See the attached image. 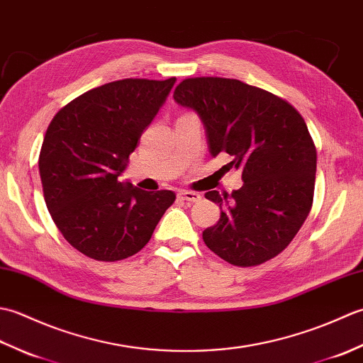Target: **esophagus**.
<instances>
[{"label": "esophagus", "mask_w": 363, "mask_h": 363, "mask_svg": "<svg viewBox=\"0 0 363 363\" xmlns=\"http://www.w3.org/2000/svg\"><path fill=\"white\" fill-rule=\"evenodd\" d=\"M179 198L184 199V201H189V203H198L199 199H201V195L196 194V191H190V190H184L179 194Z\"/></svg>", "instance_id": "esophagus-1"}]
</instances>
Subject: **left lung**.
Listing matches in <instances>:
<instances>
[{
	"instance_id": "1",
	"label": "left lung",
	"mask_w": 363,
	"mask_h": 363,
	"mask_svg": "<svg viewBox=\"0 0 363 363\" xmlns=\"http://www.w3.org/2000/svg\"><path fill=\"white\" fill-rule=\"evenodd\" d=\"M174 101L201 117L211 154L226 152L243 186L207 191L221 215L204 229L207 248L235 267H256L282 252L313 203L317 148L304 118L290 103L238 79L187 78Z\"/></svg>"
}]
</instances>
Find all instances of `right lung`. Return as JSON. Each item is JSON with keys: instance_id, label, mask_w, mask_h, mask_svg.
<instances>
[{"instance_id": "obj_1", "label": "right lung", "mask_w": 363, "mask_h": 363, "mask_svg": "<svg viewBox=\"0 0 363 363\" xmlns=\"http://www.w3.org/2000/svg\"><path fill=\"white\" fill-rule=\"evenodd\" d=\"M174 81L104 84L64 106L46 129L38 156L45 203L60 234L84 256H134L174 203L172 190L145 191L118 181Z\"/></svg>"}]
</instances>
